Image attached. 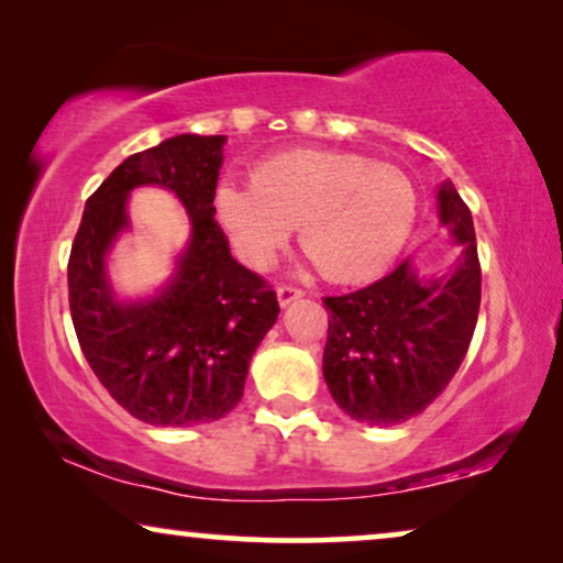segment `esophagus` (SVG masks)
<instances>
[{"label":"esophagus","mask_w":563,"mask_h":563,"mask_svg":"<svg viewBox=\"0 0 563 563\" xmlns=\"http://www.w3.org/2000/svg\"><path fill=\"white\" fill-rule=\"evenodd\" d=\"M302 295H305L302 289H297V287H289V284H282V287L276 289V297H279V305H282V307L291 305V302H295V299H299V297H302Z\"/></svg>","instance_id":"obj_1"}]
</instances>
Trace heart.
Listing matches in <instances>:
<instances>
[{"mask_svg":"<svg viewBox=\"0 0 563 563\" xmlns=\"http://www.w3.org/2000/svg\"><path fill=\"white\" fill-rule=\"evenodd\" d=\"M214 207L249 266H272L299 225V245L322 276L361 282L402 251L418 195L391 164L341 151H291L258 164L253 184H222Z\"/></svg>","mask_w":563,"mask_h":563,"instance_id":"obj_1","label":"heart"}]
</instances>
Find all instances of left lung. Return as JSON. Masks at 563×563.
<instances>
[{
	"label": "left lung",
	"mask_w": 563,
	"mask_h": 563,
	"mask_svg": "<svg viewBox=\"0 0 563 563\" xmlns=\"http://www.w3.org/2000/svg\"><path fill=\"white\" fill-rule=\"evenodd\" d=\"M438 214L461 245L449 274L422 279L402 261L364 289L322 299V376L335 405L366 426H397L420 415L449 387L472 343L482 266L472 212L451 181L438 189Z\"/></svg>",
	"instance_id": "obj_1"
}]
</instances>
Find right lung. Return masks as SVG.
<instances>
[{
	"mask_svg": "<svg viewBox=\"0 0 563 563\" xmlns=\"http://www.w3.org/2000/svg\"><path fill=\"white\" fill-rule=\"evenodd\" d=\"M225 135H176L122 161L87 199L68 256V307L91 372L118 405L148 426H199L241 402L253 351L276 322L266 279L230 256L214 220ZM153 183L174 190L192 235L175 279L151 300L120 303L103 272L129 223L126 195Z\"/></svg>",
	"mask_w": 563,
	"mask_h": 563,
	"instance_id": "add662e5",
	"label": "right lung"
}]
</instances>
